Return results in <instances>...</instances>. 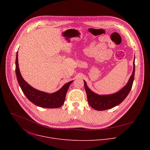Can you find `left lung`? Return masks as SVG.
I'll use <instances>...</instances> for the list:
<instances>
[{
	"label": "left lung",
	"mask_w": 150,
	"mask_h": 150,
	"mask_svg": "<svg viewBox=\"0 0 150 150\" xmlns=\"http://www.w3.org/2000/svg\"><path fill=\"white\" fill-rule=\"evenodd\" d=\"M133 65L134 68L132 74L131 75L129 80H128L127 83L120 90L112 94H97L92 91L88 87L86 82L83 81L85 90V91H86L87 96V100L88 104L92 108L99 111L108 110L119 105L125 99L132 88L133 82L134 80L135 69V58L134 59Z\"/></svg>",
	"instance_id": "8db88e82"
}]
</instances>
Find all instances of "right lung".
<instances>
[{"instance_id": "1", "label": "right lung", "mask_w": 150, "mask_h": 150, "mask_svg": "<svg viewBox=\"0 0 150 150\" xmlns=\"http://www.w3.org/2000/svg\"><path fill=\"white\" fill-rule=\"evenodd\" d=\"M18 52L15 61V72L19 86L27 98L35 105L44 108L54 109L61 107L65 100L67 93L73 81L65 83L58 91L53 93H47L38 90L29 85L21 74L19 65Z\"/></svg>"}]
</instances>
